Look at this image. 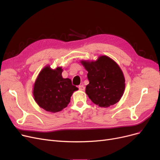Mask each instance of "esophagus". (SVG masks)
Listing matches in <instances>:
<instances>
[{"instance_id": "1", "label": "esophagus", "mask_w": 160, "mask_h": 160, "mask_svg": "<svg viewBox=\"0 0 160 160\" xmlns=\"http://www.w3.org/2000/svg\"><path fill=\"white\" fill-rule=\"evenodd\" d=\"M79 89L80 90H81V91H84L85 88V86H84V85H79Z\"/></svg>"}]
</instances>
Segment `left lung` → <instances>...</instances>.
Masks as SVG:
<instances>
[{
	"label": "left lung",
	"mask_w": 160,
	"mask_h": 160,
	"mask_svg": "<svg viewBox=\"0 0 160 160\" xmlns=\"http://www.w3.org/2000/svg\"><path fill=\"white\" fill-rule=\"evenodd\" d=\"M88 71L89 83L85 93L92 102L101 108L118 103L125 90V78L122 69L108 56H101L95 61H81Z\"/></svg>",
	"instance_id": "left-lung-1"
}]
</instances>
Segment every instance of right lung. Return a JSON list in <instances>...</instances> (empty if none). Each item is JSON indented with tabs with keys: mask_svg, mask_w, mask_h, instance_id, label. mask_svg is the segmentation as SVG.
I'll list each match as a JSON object with an SVG mask.
<instances>
[{
	"mask_svg": "<svg viewBox=\"0 0 160 160\" xmlns=\"http://www.w3.org/2000/svg\"><path fill=\"white\" fill-rule=\"evenodd\" d=\"M62 69L43 68L34 84L33 95L40 108L52 113L59 112L70 102L71 97L78 88L72 85L71 80L62 77Z\"/></svg>",
	"mask_w": 160,
	"mask_h": 160,
	"instance_id": "right-lung-1",
	"label": "right lung"
}]
</instances>
